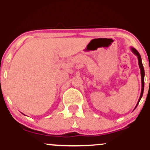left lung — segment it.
Returning <instances> with one entry per match:
<instances>
[{
  "instance_id": "left-lung-1",
  "label": "left lung",
  "mask_w": 150,
  "mask_h": 150,
  "mask_svg": "<svg viewBox=\"0 0 150 150\" xmlns=\"http://www.w3.org/2000/svg\"><path fill=\"white\" fill-rule=\"evenodd\" d=\"M130 50H131V51L133 52V53H134V54L138 57V61H139V68H140V70H141V76H142V91H141V95H140V97H139V101H138L137 105H136V108L137 107L138 104H139V103L140 102L142 96H143L144 88V69L143 64H142V58H141V56H140V54H139V52H138L137 50L134 48V47H130Z\"/></svg>"
}]
</instances>
